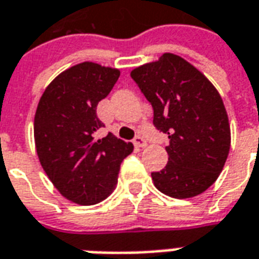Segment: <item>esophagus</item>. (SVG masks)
I'll use <instances>...</instances> for the list:
<instances>
[{
	"label": "esophagus",
	"instance_id": "esophagus-1",
	"mask_svg": "<svg viewBox=\"0 0 259 259\" xmlns=\"http://www.w3.org/2000/svg\"><path fill=\"white\" fill-rule=\"evenodd\" d=\"M133 143H135V146L139 147V148H144V147H147V141L144 140L141 136H137Z\"/></svg>",
	"mask_w": 259,
	"mask_h": 259
}]
</instances>
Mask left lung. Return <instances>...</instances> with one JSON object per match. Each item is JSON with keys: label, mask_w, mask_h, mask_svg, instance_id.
Instances as JSON below:
<instances>
[{"label": "left lung", "mask_w": 259, "mask_h": 259, "mask_svg": "<svg viewBox=\"0 0 259 259\" xmlns=\"http://www.w3.org/2000/svg\"><path fill=\"white\" fill-rule=\"evenodd\" d=\"M151 102L154 124L169 137L168 163L152 172L154 186L174 198H191L211 187L230 150V124L222 97L200 70L179 55L130 72Z\"/></svg>", "instance_id": "8db88e82"}]
</instances>
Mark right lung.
Masks as SVG:
<instances>
[{"mask_svg":"<svg viewBox=\"0 0 259 259\" xmlns=\"http://www.w3.org/2000/svg\"><path fill=\"white\" fill-rule=\"evenodd\" d=\"M120 76L116 68L81 62L47 85L34 115V143L44 172L65 198L94 205L111 194L120 163L133 151L112 133L97 139V105Z\"/></svg>","mask_w":259,"mask_h":259,"instance_id":"right-lung-1","label":"right lung"}]
</instances>
